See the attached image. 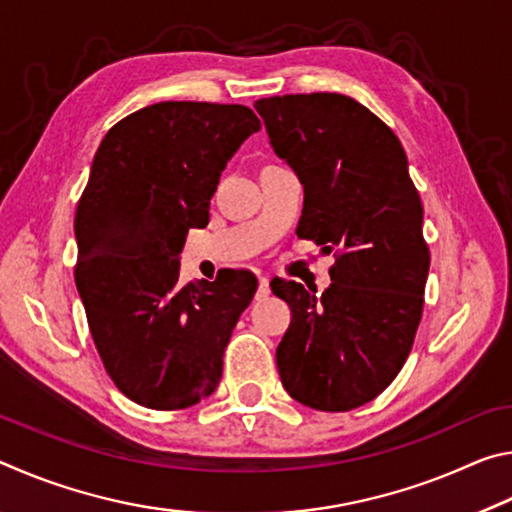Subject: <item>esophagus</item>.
Listing matches in <instances>:
<instances>
[{"instance_id":"obj_1","label":"esophagus","mask_w":512,"mask_h":512,"mask_svg":"<svg viewBox=\"0 0 512 512\" xmlns=\"http://www.w3.org/2000/svg\"><path fill=\"white\" fill-rule=\"evenodd\" d=\"M268 293H271V284H268V277H259V287H257V300H264L268 298Z\"/></svg>"}]
</instances>
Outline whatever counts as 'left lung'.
I'll return each mask as SVG.
<instances>
[{
  "label": "left lung",
  "instance_id": "1",
  "mask_svg": "<svg viewBox=\"0 0 512 512\" xmlns=\"http://www.w3.org/2000/svg\"><path fill=\"white\" fill-rule=\"evenodd\" d=\"M255 110L305 187L298 237L336 250L320 296L271 282L291 307L275 352L282 386L311 409H357L397 377L418 332L429 275L420 194L397 135L352 97L284 94Z\"/></svg>",
  "mask_w": 512,
  "mask_h": 512
}]
</instances>
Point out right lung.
<instances>
[{
	"instance_id": "1",
	"label": "right lung",
	"mask_w": 512,
	"mask_h": 512,
	"mask_svg": "<svg viewBox=\"0 0 512 512\" xmlns=\"http://www.w3.org/2000/svg\"><path fill=\"white\" fill-rule=\"evenodd\" d=\"M259 128L237 103L162 101L117 121L94 155L74 219L76 289L110 379L146 409H187L219 386L257 277L180 284V250L189 228L210 221L221 171Z\"/></svg>"
}]
</instances>
